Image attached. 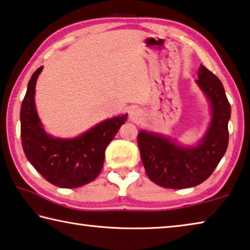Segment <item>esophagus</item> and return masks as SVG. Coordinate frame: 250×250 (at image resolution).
Here are the masks:
<instances>
[{"label": "esophagus", "instance_id": "34e87169", "mask_svg": "<svg viewBox=\"0 0 250 250\" xmlns=\"http://www.w3.org/2000/svg\"><path fill=\"white\" fill-rule=\"evenodd\" d=\"M129 117H130V120H132V121L136 122L137 120H140L141 113H138L137 110H132V112H130V114H129Z\"/></svg>", "mask_w": 250, "mask_h": 250}]
</instances>
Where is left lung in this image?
I'll return each mask as SVG.
<instances>
[{"instance_id":"1","label":"left lung","mask_w":250,"mask_h":250,"mask_svg":"<svg viewBox=\"0 0 250 250\" xmlns=\"http://www.w3.org/2000/svg\"><path fill=\"white\" fill-rule=\"evenodd\" d=\"M198 85L212 106V121L206 136L195 147H181L157 134L142 130L137 144L145 172L152 182L167 189H184L206 181L228 147L230 104L218 77L201 66Z\"/></svg>"}]
</instances>
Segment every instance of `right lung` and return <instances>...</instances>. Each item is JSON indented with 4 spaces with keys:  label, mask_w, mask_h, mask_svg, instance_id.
<instances>
[{
    "label": "right lung",
    "mask_w": 250,
    "mask_h": 250,
    "mask_svg": "<svg viewBox=\"0 0 250 250\" xmlns=\"http://www.w3.org/2000/svg\"><path fill=\"white\" fill-rule=\"evenodd\" d=\"M41 70L42 67L34 71L21 105L23 151L33 167L53 186L66 189L85 186L101 173L107 145L127 120V115L104 121L72 140L47 135L34 106V88Z\"/></svg>",
    "instance_id": "1"
}]
</instances>
